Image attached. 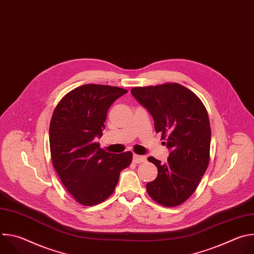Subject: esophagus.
Segmentation results:
<instances>
[{
    "instance_id": "esophagus-1",
    "label": "esophagus",
    "mask_w": 254,
    "mask_h": 254,
    "mask_svg": "<svg viewBox=\"0 0 254 254\" xmlns=\"http://www.w3.org/2000/svg\"><path fill=\"white\" fill-rule=\"evenodd\" d=\"M133 163L135 164H140V163H143L147 161V158L144 156H138V155H133Z\"/></svg>"
}]
</instances>
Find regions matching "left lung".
Wrapping results in <instances>:
<instances>
[{
	"label": "left lung",
	"instance_id": "left-lung-1",
	"mask_svg": "<svg viewBox=\"0 0 254 254\" xmlns=\"http://www.w3.org/2000/svg\"><path fill=\"white\" fill-rule=\"evenodd\" d=\"M132 96L151 114L155 129L170 150L168 161L149 157L157 178L147 184L150 197L166 207L185 202L196 190L210 158L211 128L206 108L191 90L178 83L133 87Z\"/></svg>",
	"mask_w": 254,
	"mask_h": 254
}]
</instances>
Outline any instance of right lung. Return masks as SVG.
Returning a JSON list of instances; mask_svg holds the SVG:
<instances>
[{
  "label": "right lung",
  "mask_w": 254,
  "mask_h": 254,
  "mask_svg": "<svg viewBox=\"0 0 254 254\" xmlns=\"http://www.w3.org/2000/svg\"><path fill=\"white\" fill-rule=\"evenodd\" d=\"M127 92L110 85L85 84L68 92L54 110L49 127L52 164L67 191L84 206L110 197L121 171L131 163V152L108 153L96 142L108 108Z\"/></svg>",
  "instance_id": "obj_1"
}]
</instances>
